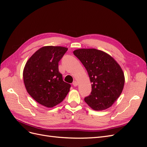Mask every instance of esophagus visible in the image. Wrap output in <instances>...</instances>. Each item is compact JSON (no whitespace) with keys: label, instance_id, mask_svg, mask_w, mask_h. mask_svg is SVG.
<instances>
[{"label":"esophagus","instance_id":"obj_1","mask_svg":"<svg viewBox=\"0 0 147 147\" xmlns=\"http://www.w3.org/2000/svg\"><path fill=\"white\" fill-rule=\"evenodd\" d=\"M73 85H74V86H77L78 85V83H77V82H76V81H74V82H73Z\"/></svg>","mask_w":147,"mask_h":147}]
</instances>
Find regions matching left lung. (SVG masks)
I'll return each instance as SVG.
<instances>
[{
	"label": "left lung",
	"instance_id": "8db88e82",
	"mask_svg": "<svg viewBox=\"0 0 147 147\" xmlns=\"http://www.w3.org/2000/svg\"><path fill=\"white\" fill-rule=\"evenodd\" d=\"M74 54L86 69L92 86L91 94L84 98L94 110L109 109L121 95L124 82V72L113 57L95 48H81Z\"/></svg>",
	"mask_w": 147,
	"mask_h": 147
}]
</instances>
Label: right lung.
I'll list each match as a JSON object with an SVG mask.
<instances>
[{
    "mask_svg": "<svg viewBox=\"0 0 147 147\" xmlns=\"http://www.w3.org/2000/svg\"><path fill=\"white\" fill-rule=\"evenodd\" d=\"M68 48L45 46L30 56L23 70L26 91L32 98L48 108L63 101L70 91V84L63 81L58 63Z\"/></svg>",
    "mask_w": 147,
    "mask_h": 147,
    "instance_id": "obj_1",
    "label": "right lung"
}]
</instances>
